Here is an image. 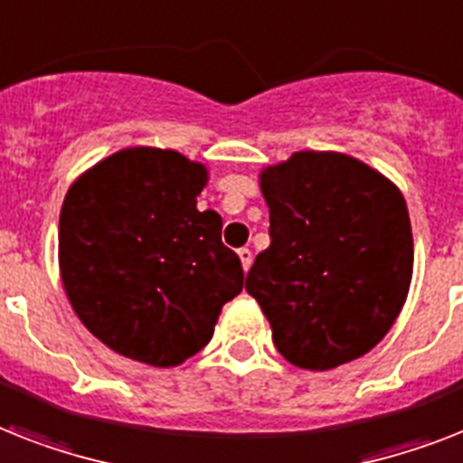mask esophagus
Masks as SVG:
<instances>
[{"instance_id": "1", "label": "esophagus", "mask_w": 463, "mask_h": 463, "mask_svg": "<svg viewBox=\"0 0 463 463\" xmlns=\"http://www.w3.org/2000/svg\"><path fill=\"white\" fill-rule=\"evenodd\" d=\"M239 260H241V267H243V272H248V269H250V262H253V253H250L248 248H241Z\"/></svg>"}]
</instances>
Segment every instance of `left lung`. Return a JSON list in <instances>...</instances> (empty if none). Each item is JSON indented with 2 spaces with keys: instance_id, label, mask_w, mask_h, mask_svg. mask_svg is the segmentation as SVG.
<instances>
[{
  "instance_id": "left-lung-1",
  "label": "left lung",
  "mask_w": 463,
  "mask_h": 463,
  "mask_svg": "<svg viewBox=\"0 0 463 463\" xmlns=\"http://www.w3.org/2000/svg\"><path fill=\"white\" fill-rule=\"evenodd\" d=\"M269 248L246 291L286 360L328 372L383 341L402 312L414 239L402 191L338 151H296L260 170Z\"/></svg>"
}]
</instances>
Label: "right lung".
<instances>
[{
	"instance_id": "right-lung-1",
	"label": "right lung",
	"mask_w": 463,
	"mask_h": 463,
	"mask_svg": "<svg viewBox=\"0 0 463 463\" xmlns=\"http://www.w3.org/2000/svg\"><path fill=\"white\" fill-rule=\"evenodd\" d=\"M203 163L129 146L85 170L59 220V272L72 312L113 353L177 366L213 338L224 303L243 288L222 217L196 208Z\"/></svg>"
}]
</instances>
